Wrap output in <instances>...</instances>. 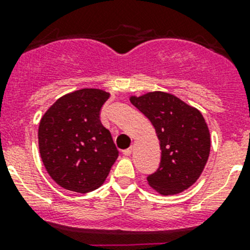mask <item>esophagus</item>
Returning a JSON list of instances; mask_svg holds the SVG:
<instances>
[{
  "label": "esophagus",
  "mask_w": 250,
  "mask_h": 250,
  "mask_svg": "<svg viewBox=\"0 0 250 250\" xmlns=\"http://www.w3.org/2000/svg\"><path fill=\"white\" fill-rule=\"evenodd\" d=\"M132 149H134V147H132V146L127 147V149L124 150L123 154H124V155H130V154H131V152H132Z\"/></svg>",
  "instance_id": "obj_1"
}]
</instances>
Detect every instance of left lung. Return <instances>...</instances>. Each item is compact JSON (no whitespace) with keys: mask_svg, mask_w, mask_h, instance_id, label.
<instances>
[{"mask_svg":"<svg viewBox=\"0 0 250 250\" xmlns=\"http://www.w3.org/2000/svg\"><path fill=\"white\" fill-rule=\"evenodd\" d=\"M130 101L151 121L161 160L147 183L161 195L187 190L199 179L210 152V134L198 109L167 92H147Z\"/></svg>","mask_w":250,"mask_h":250,"instance_id":"1","label":"left lung"}]
</instances>
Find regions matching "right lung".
Instances as JSON below:
<instances>
[{
    "instance_id": "right-lung-1",
    "label": "right lung",
    "mask_w": 250,
    "mask_h": 250,
    "mask_svg": "<svg viewBox=\"0 0 250 250\" xmlns=\"http://www.w3.org/2000/svg\"><path fill=\"white\" fill-rule=\"evenodd\" d=\"M109 92L83 89L60 98L39 126V147L47 173L76 193L98 189L119 156L111 134L100 121Z\"/></svg>"
}]
</instances>
